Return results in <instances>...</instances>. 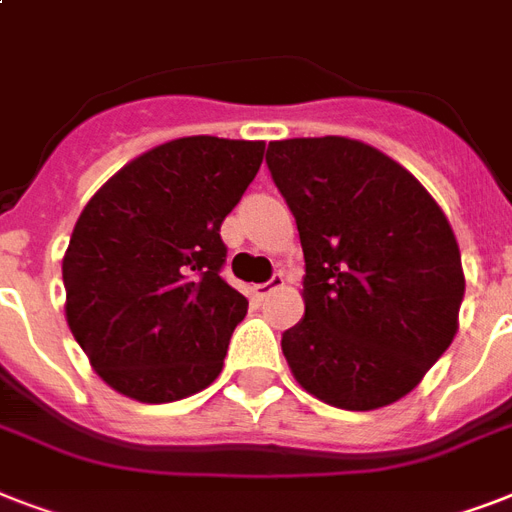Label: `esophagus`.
Returning a JSON list of instances; mask_svg holds the SVG:
<instances>
[{
    "mask_svg": "<svg viewBox=\"0 0 512 512\" xmlns=\"http://www.w3.org/2000/svg\"><path fill=\"white\" fill-rule=\"evenodd\" d=\"M284 273H273L271 279L268 281H263V284H255V297H268L273 292V289H279V287H284Z\"/></svg>",
    "mask_w": 512,
    "mask_h": 512,
    "instance_id": "1",
    "label": "esophagus"
}]
</instances>
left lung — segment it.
Listing matches in <instances>:
<instances>
[{
	"instance_id": "obj_1",
	"label": "left lung",
	"mask_w": 512,
	"mask_h": 512,
	"mask_svg": "<svg viewBox=\"0 0 512 512\" xmlns=\"http://www.w3.org/2000/svg\"><path fill=\"white\" fill-rule=\"evenodd\" d=\"M265 164L305 255V316L281 335L295 380L350 412L404 398L457 335L452 225L412 172L358 140H276Z\"/></svg>"
}]
</instances>
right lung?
Listing matches in <instances>:
<instances>
[{"instance_id": "obj_1", "label": "right lung", "mask_w": 512, "mask_h": 512, "mask_svg": "<svg viewBox=\"0 0 512 512\" xmlns=\"http://www.w3.org/2000/svg\"><path fill=\"white\" fill-rule=\"evenodd\" d=\"M263 151V140H170L116 172L76 220L63 257L66 321L124 396L170 404L223 369L249 303L220 276V225Z\"/></svg>"}]
</instances>
